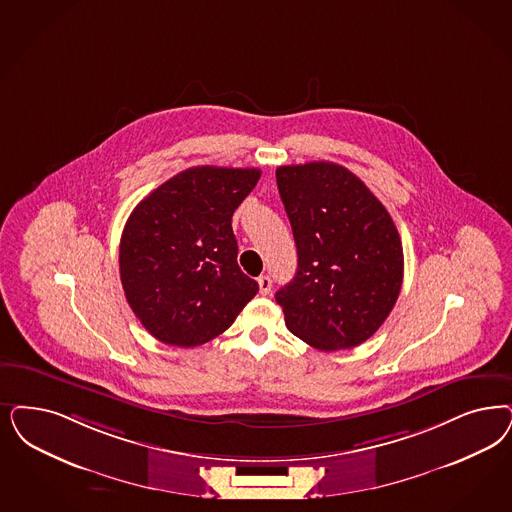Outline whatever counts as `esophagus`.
Masks as SVG:
<instances>
[{
  "label": "esophagus",
  "mask_w": 512,
  "mask_h": 512,
  "mask_svg": "<svg viewBox=\"0 0 512 512\" xmlns=\"http://www.w3.org/2000/svg\"><path fill=\"white\" fill-rule=\"evenodd\" d=\"M259 291H261V295H268L270 291H272V280H270V276H259Z\"/></svg>",
  "instance_id": "esophagus-1"
}]
</instances>
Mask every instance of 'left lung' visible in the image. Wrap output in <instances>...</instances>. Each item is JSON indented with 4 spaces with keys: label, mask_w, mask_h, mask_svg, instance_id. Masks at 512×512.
<instances>
[{
    "label": "left lung",
    "mask_w": 512,
    "mask_h": 512,
    "mask_svg": "<svg viewBox=\"0 0 512 512\" xmlns=\"http://www.w3.org/2000/svg\"><path fill=\"white\" fill-rule=\"evenodd\" d=\"M276 181L299 255L293 282L276 293L287 329L321 352L363 344L403 285V246L391 215L335 162L280 166Z\"/></svg>",
    "instance_id": "left-lung-1"
}]
</instances>
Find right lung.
<instances>
[{
    "label": "right lung",
    "instance_id": "add662e5",
    "mask_svg": "<svg viewBox=\"0 0 512 512\" xmlns=\"http://www.w3.org/2000/svg\"><path fill=\"white\" fill-rule=\"evenodd\" d=\"M257 168L194 166L130 213L119 247L124 295L160 342L194 348L225 333L259 291L238 266L232 213Z\"/></svg>",
    "mask_w": 512,
    "mask_h": 512
}]
</instances>
